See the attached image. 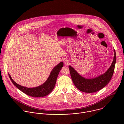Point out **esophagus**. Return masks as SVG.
<instances>
[{"label":"esophagus","instance_id":"1","mask_svg":"<svg viewBox=\"0 0 124 124\" xmlns=\"http://www.w3.org/2000/svg\"><path fill=\"white\" fill-rule=\"evenodd\" d=\"M64 62L65 64H66V65H68L69 62H68V60H66V59H64Z\"/></svg>","mask_w":124,"mask_h":124}]
</instances>
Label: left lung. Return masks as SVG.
<instances>
[{"label": "left lung", "instance_id": "1", "mask_svg": "<svg viewBox=\"0 0 124 124\" xmlns=\"http://www.w3.org/2000/svg\"><path fill=\"white\" fill-rule=\"evenodd\" d=\"M114 57L111 66L104 73L92 78L81 76L71 66H69L70 77L78 89L83 92L91 93L97 92L107 85L111 80L114 73L116 63V52L114 49Z\"/></svg>", "mask_w": 124, "mask_h": 124}]
</instances>
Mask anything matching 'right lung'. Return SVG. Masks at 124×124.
I'll return each instance as SVG.
<instances>
[{
    "mask_svg": "<svg viewBox=\"0 0 124 124\" xmlns=\"http://www.w3.org/2000/svg\"><path fill=\"white\" fill-rule=\"evenodd\" d=\"M63 65V62H61L55 66L52 70L47 80L41 85L35 87L28 88L22 86L16 83L9 74L8 75L13 84L23 93L31 97H43L48 95L54 89L58 75Z\"/></svg>",
    "mask_w": 124,
    "mask_h": 124,
    "instance_id": "right-lung-1",
    "label": "right lung"
}]
</instances>
